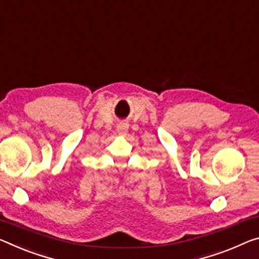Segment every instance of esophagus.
I'll return each mask as SVG.
<instances>
[{
	"label": "esophagus",
	"mask_w": 259,
	"mask_h": 259,
	"mask_svg": "<svg viewBox=\"0 0 259 259\" xmlns=\"http://www.w3.org/2000/svg\"><path fill=\"white\" fill-rule=\"evenodd\" d=\"M116 131L118 135H121V136H125L126 133H128V124H125V123H121V124L117 126Z\"/></svg>",
	"instance_id": "obj_1"
}]
</instances>
